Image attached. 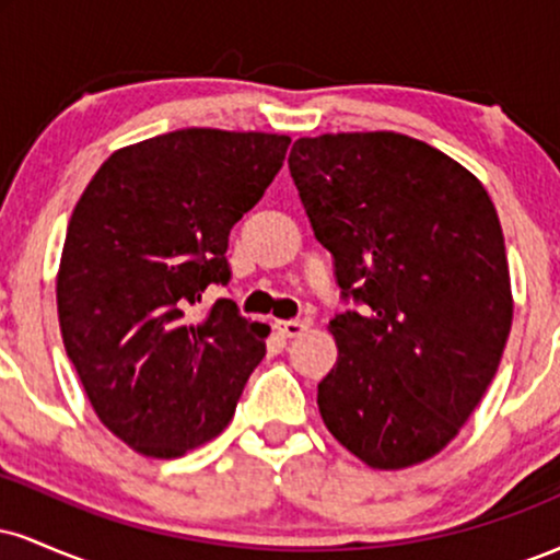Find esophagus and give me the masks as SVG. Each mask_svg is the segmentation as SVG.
Instances as JSON below:
<instances>
[{"mask_svg": "<svg viewBox=\"0 0 560 560\" xmlns=\"http://www.w3.org/2000/svg\"><path fill=\"white\" fill-rule=\"evenodd\" d=\"M279 331L284 334V337H300L302 331L307 329V324L305 320H300V318H289V320H279Z\"/></svg>", "mask_w": 560, "mask_h": 560, "instance_id": "34e87169", "label": "esophagus"}]
</instances>
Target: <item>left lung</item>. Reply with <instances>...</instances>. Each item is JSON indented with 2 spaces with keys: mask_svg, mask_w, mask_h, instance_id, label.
Returning a JSON list of instances; mask_svg holds the SVG:
<instances>
[{
  "mask_svg": "<svg viewBox=\"0 0 560 560\" xmlns=\"http://www.w3.org/2000/svg\"><path fill=\"white\" fill-rule=\"evenodd\" d=\"M289 173L345 302L318 384L326 429L371 468L432 458L490 387L513 318L505 242L474 173L395 131L298 139Z\"/></svg>",
  "mask_w": 560,
  "mask_h": 560,
  "instance_id": "8db88e82",
  "label": "left lung"
}]
</instances>
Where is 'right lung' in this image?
I'll return each mask as SVG.
<instances>
[{
  "instance_id": "right-lung-1",
  "label": "right lung",
  "mask_w": 560,
  "mask_h": 560,
  "mask_svg": "<svg viewBox=\"0 0 560 560\" xmlns=\"http://www.w3.org/2000/svg\"><path fill=\"white\" fill-rule=\"evenodd\" d=\"M289 137L182 128L113 152L70 215L57 313L100 421L141 455L178 458L226 429L266 355V324L221 298L229 234L284 165Z\"/></svg>"
}]
</instances>
